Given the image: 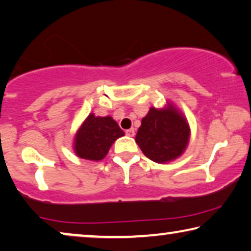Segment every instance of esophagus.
<instances>
[{"label": "esophagus", "mask_w": 251, "mask_h": 251, "mask_svg": "<svg viewBox=\"0 0 251 251\" xmlns=\"http://www.w3.org/2000/svg\"><path fill=\"white\" fill-rule=\"evenodd\" d=\"M126 134L128 137H133L134 136V129L133 128H131V129H129V130H126Z\"/></svg>", "instance_id": "34e87169"}]
</instances>
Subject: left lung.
<instances>
[{"instance_id": "left-lung-1", "label": "left lung", "mask_w": 251, "mask_h": 251, "mask_svg": "<svg viewBox=\"0 0 251 251\" xmlns=\"http://www.w3.org/2000/svg\"><path fill=\"white\" fill-rule=\"evenodd\" d=\"M166 103L161 109L150 107L136 136L144 155L158 164L171 163L182 156L191 137L190 125L182 111L174 103Z\"/></svg>"}]
</instances>
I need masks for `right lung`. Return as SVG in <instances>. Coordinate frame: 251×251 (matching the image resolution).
Here are the masks:
<instances>
[{"label": "right lung", "mask_w": 251, "mask_h": 251, "mask_svg": "<svg viewBox=\"0 0 251 251\" xmlns=\"http://www.w3.org/2000/svg\"><path fill=\"white\" fill-rule=\"evenodd\" d=\"M125 132L112 117L90 115L76 131L73 148L77 157L82 159L100 161L107 155L111 146Z\"/></svg>", "instance_id": "add662e5"}]
</instances>
